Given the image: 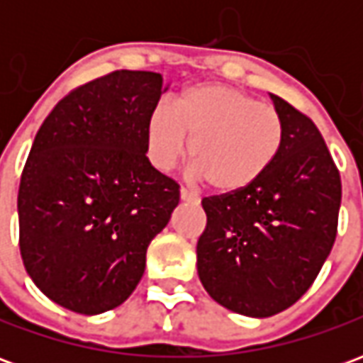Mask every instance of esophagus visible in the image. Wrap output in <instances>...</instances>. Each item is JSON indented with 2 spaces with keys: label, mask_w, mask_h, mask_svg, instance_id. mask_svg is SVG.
<instances>
[{
  "label": "esophagus",
  "mask_w": 363,
  "mask_h": 363,
  "mask_svg": "<svg viewBox=\"0 0 363 363\" xmlns=\"http://www.w3.org/2000/svg\"><path fill=\"white\" fill-rule=\"evenodd\" d=\"M181 200L182 202H190V204H198V196L194 192H190L186 189H181Z\"/></svg>",
  "instance_id": "esophagus-1"
}]
</instances>
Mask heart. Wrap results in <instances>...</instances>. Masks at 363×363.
Returning a JSON list of instances; mask_svg holds the SVG:
<instances>
[{
    "mask_svg": "<svg viewBox=\"0 0 363 363\" xmlns=\"http://www.w3.org/2000/svg\"><path fill=\"white\" fill-rule=\"evenodd\" d=\"M189 143L192 173L210 189L233 194L249 189L272 167L286 138L284 118L272 104L260 103L221 83L181 91L173 108L157 104L147 120V155L155 169L169 171Z\"/></svg>",
    "mask_w": 363,
    "mask_h": 363,
    "instance_id": "obj_1",
    "label": "heart"
}]
</instances>
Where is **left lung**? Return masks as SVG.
Instances as JSON below:
<instances>
[{
    "instance_id": "left-lung-1",
    "label": "left lung",
    "mask_w": 363,
    "mask_h": 363,
    "mask_svg": "<svg viewBox=\"0 0 363 363\" xmlns=\"http://www.w3.org/2000/svg\"><path fill=\"white\" fill-rule=\"evenodd\" d=\"M270 96L286 126L280 155L249 189L202 200L206 229L196 245L206 291L247 317L276 315L311 288L335 245L342 198L319 128Z\"/></svg>"
}]
</instances>
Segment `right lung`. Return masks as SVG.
Segmentation results:
<instances>
[{
  "label": "right lung",
  "instance_id": "obj_1",
  "mask_svg": "<svg viewBox=\"0 0 363 363\" xmlns=\"http://www.w3.org/2000/svg\"><path fill=\"white\" fill-rule=\"evenodd\" d=\"M163 91L153 72L96 77L52 108L33 142L17 196L21 257L36 288L69 311L124 303L179 204V184L145 157Z\"/></svg>",
  "mask_w": 363,
  "mask_h": 363
}]
</instances>
